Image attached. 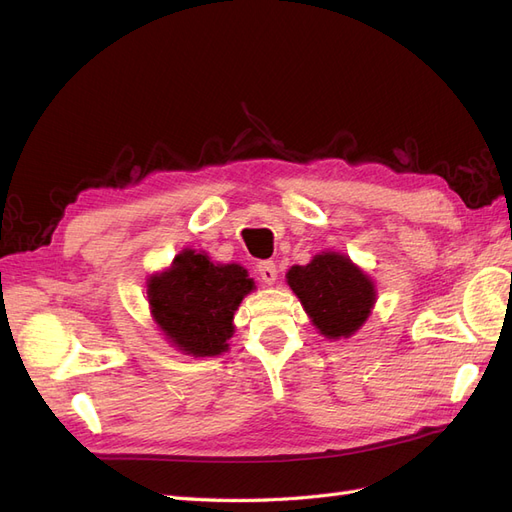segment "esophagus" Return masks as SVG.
I'll return each instance as SVG.
<instances>
[{
    "mask_svg": "<svg viewBox=\"0 0 512 512\" xmlns=\"http://www.w3.org/2000/svg\"><path fill=\"white\" fill-rule=\"evenodd\" d=\"M256 271H258V275H260V280L265 282L267 286H273V284H275V280H277V267H275L273 260H262V262H258Z\"/></svg>",
    "mask_w": 512,
    "mask_h": 512,
    "instance_id": "obj_1",
    "label": "esophagus"
}]
</instances>
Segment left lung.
<instances>
[{
  "label": "left lung",
  "instance_id": "obj_1",
  "mask_svg": "<svg viewBox=\"0 0 512 512\" xmlns=\"http://www.w3.org/2000/svg\"><path fill=\"white\" fill-rule=\"evenodd\" d=\"M286 282L327 339L352 337L378 299L374 280L342 252H320L307 265L290 267Z\"/></svg>",
  "mask_w": 512,
  "mask_h": 512
}]
</instances>
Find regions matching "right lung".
<instances>
[{"instance_id":"obj_1","label":"right lung","mask_w":512,"mask_h":512,"mask_svg":"<svg viewBox=\"0 0 512 512\" xmlns=\"http://www.w3.org/2000/svg\"><path fill=\"white\" fill-rule=\"evenodd\" d=\"M254 288V280L237 262L222 265L185 247L170 267L147 277V301L166 342L198 359L228 350L235 333L232 318Z\"/></svg>"}]
</instances>
